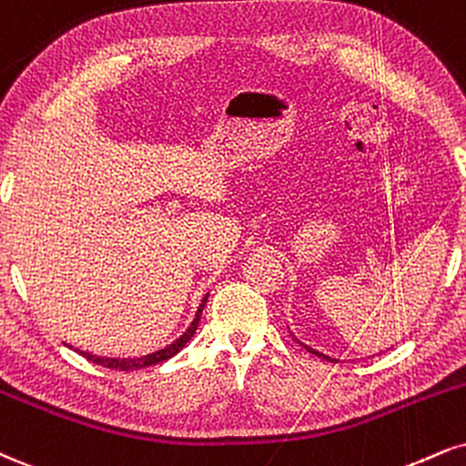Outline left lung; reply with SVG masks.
<instances>
[{"label": "left lung", "instance_id": "1", "mask_svg": "<svg viewBox=\"0 0 466 466\" xmlns=\"http://www.w3.org/2000/svg\"><path fill=\"white\" fill-rule=\"evenodd\" d=\"M301 345H304V343H301ZM304 347H306V350H308V351H312V354H315V356H319V358H323V360H334V358L325 356V354H321V351H315V350H310V347H308V345H304Z\"/></svg>", "mask_w": 466, "mask_h": 466}]
</instances>
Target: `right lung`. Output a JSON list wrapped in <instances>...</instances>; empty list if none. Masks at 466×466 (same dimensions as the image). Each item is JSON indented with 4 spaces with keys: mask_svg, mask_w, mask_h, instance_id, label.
I'll use <instances>...</instances> for the list:
<instances>
[{
    "mask_svg": "<svg viewBox=\"0 0 466 466\" xmlns=\"http://www.w3.org/2000/svg\"><path fill=\"white\" fill-rule=\"evenodd\" d=\"M206 301H208V295H206L204 299H201V304L198 308V315H195L193 323H190V328L182 336H179L177 340H173L171 345H167L165 350H158V351H154V354H147V356H141V358H104V356L88 354V351H80V354L84 358H88V360L95 362V364H102V367H106V369H119V371H137V369H145V367H151V364H158V362L169 360L171 356H176L177 351L188 343L190 336L195 334V329H198V325H199V317H201V310H204Z\"/></svg>",
    "mask_w": 466,
    "mask_h": 466,
    "instance_id": "add662e5",
    "label": "right lung"
}]
</instances>
